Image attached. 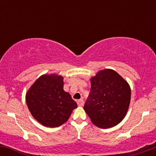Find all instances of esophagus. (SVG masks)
<instances>
[{"label":"esophagus","mask_w":156,"mask_h":156,"mask_svg":"<svg viewBox=\"0 0 156 156\" xmlns=\"http://www.w3.org/2000/svg\"><path fill=\"white\" fill-rule=\"evenodd\" d=\"M77 104H78V105H79V106H82V105H83V104H84L83 100L80 99V100H79V101H77Z\"/></svg>","instance_id":"34e87169"}]
</instances>
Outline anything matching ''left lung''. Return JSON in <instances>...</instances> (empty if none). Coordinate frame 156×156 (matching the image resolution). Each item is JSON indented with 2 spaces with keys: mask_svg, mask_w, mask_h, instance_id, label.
I'll return each mask as SVG.
<instances>
[{
  "mask_svg": "<svg viewBox=\"0 0 156 156\" xmlns=\"http://www.w3.org/2000/svg\"><path fill=\"white\" fill-rule=\"evenodd\" d=\"M130 88L112 69H104L91 78V90L83 108L91 121L102 128L119 124L128 112Z\"/></svg>",
  "mask_w": 156,
  "mask_h": 156,
  "instance_id": "left-lung-1",
  "label": "left lung"
}]
</instances>
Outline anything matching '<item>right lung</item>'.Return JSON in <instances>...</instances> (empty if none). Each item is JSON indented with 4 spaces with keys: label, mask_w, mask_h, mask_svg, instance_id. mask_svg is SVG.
<instances>
[{
    "label": "right lung",
    "mask_w": 156,
    "mask_h": 156,
    "mask_svg": "<svg viewBox=\"0 0 156 156\" xmlns=\"http://www.w3.org/2000/svg\"><path fill=\"white\" fill-rule=\"evenodd\" d=\"M63 77L44 75L26 94V103L32 116L44 126L55 128L68 120L77 103L63 89Z\"/></svg>",
    "instance_id": "obj_1"
}]
</instances>
